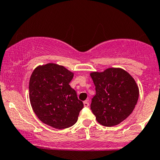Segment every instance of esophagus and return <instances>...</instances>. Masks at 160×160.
Returning a JSON list of instances; mask_svg holds the SVG:
<instances>
[{
  "mask_svg": "<svg viewBox=\"0 0 160 160\" xmlns=\"http://www.w3.org/2000/svg\"><path fill=\"white\" fill-rule=\"evenodd\" d=\"M83 104H84V106H85V107H88V106L89 105V100H86V101H85V102H83Z\"/></svg>",
  "mask_w": 160,
  "mask_h": 160,
  "instance_id": "esophagus-1",
  "label": "esophagus"
}]
</instances>
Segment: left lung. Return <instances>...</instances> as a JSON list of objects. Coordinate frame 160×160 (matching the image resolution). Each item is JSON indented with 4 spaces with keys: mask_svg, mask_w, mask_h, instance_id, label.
Returning <instances> with one entry per match:
<instances>
[{
    "mask_svg": "<svg viewBox=\"0 0 160 160\" xmlns=\"http://www.w3.org/2000/svg\"><path fill=\"white\" fill-rule=\"evenodd\" d=\"M90 75L96 92L90 108L97 121L108 127L120 123L132 113L138 99L135 80L124 70L113 68Z\"/></svg>",
    "mask_w": 160,
    "mask_h": 160,
    "instance_id": "obj_1",
    "label": "left lung"
}]
</instances>
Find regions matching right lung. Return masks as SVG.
<instances>
[{
	"label": "right lung",
	"instance_id": "1",
	"mask_svg": "<svg viewBox=\"0 0 160 160\" xmlns=\"http://www.w3.org/2000/svg\"><path fill=\"white\" fill-rule=\"evenodd\" d=\"M74 74L65 67L49 63L33 71L29 98L35 114L43 123L62 129L77 122L83 103L69 85Z\"/></svg>",
	"mask_w": 160,
	"mask_h": 160
}]
</instances>
